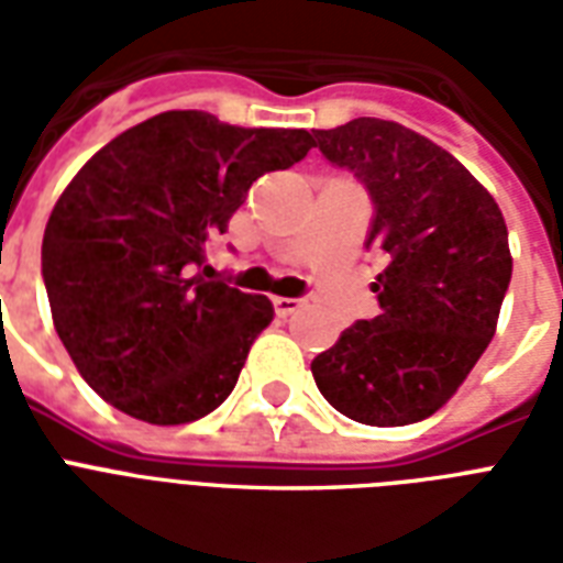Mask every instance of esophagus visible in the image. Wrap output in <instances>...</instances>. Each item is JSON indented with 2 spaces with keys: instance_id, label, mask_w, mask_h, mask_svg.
Masks as SVG:
<instances>
[{
  "instance_id": "esophagus-1",
  "label": "esophagus",
  "mask_w": 563,
  "mask_h": 563,
  "mask_svg": "<svg viewBox=\"0 0 563 563\" xmlns=\"http://www.w3.org/2000/svg\"><path fill=\"white\" fill-rule=\"evenodd\" d=\"M272 303H274V312H277L280 318L295 316V312L303 307V300H300V298H274Z\"/></svg>"
}]
</instances>
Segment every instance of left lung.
Listing matches in <instances>:
<instances>
[{"mask_svg":"<svg viewBox=\"0 0 563 563\" xmlns=\"http://www.w3.org/2000/svg\"><path fill=\"white\" fill-rule=\"evenodd\" d=\"M316 140L368 189L365 245L385 256L371 283L379 316L312 360L318 391L368 427L418 423L459 391L497 333L511 280L506 219L453 154L400 122L362 117Z\"/></svg>","mask_w":563,"mask_h":563,"instance_id":"obj_1","label":"left lung"}]
</instances>
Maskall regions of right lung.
I'll return each instance as SVG.
<instances>
[{
    "instance_id": "right-lung-1",
    "label": "right lung",
    "mask_w": 563,
    "mask_h": 563,
    "mask_svg": "<svg viewBox=\"0 0 563 563\" xmlns=\"http://www.w3.org/2000/svg\"><path fill=\"white\" fill-rule=\"evenodd\" d=\"M312 145L300 128L166 110L84 163L48 216L43 280L57 335L92 391L154 427L228 400L274 307L195 268L251 184Z\"/></svg>"
}]
</instances>
